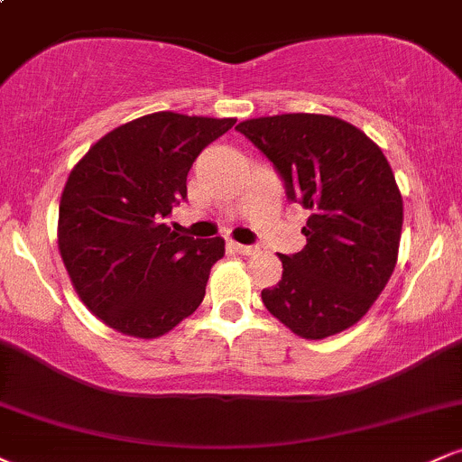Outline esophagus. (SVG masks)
Returning <instances> with one entry per match:
<instances>
[{
	"label": "esophagus",
	"instance_id": "obj_1",
	"mask_svg": "<svg viewBox=\"0 0 462 462\" xmlns=\"http://www.w3.org/2000/svg\"><path fill=\"white\" fill-rule=\"evenodd\" d=\"M232 249L238 254H243V256H254V254L258 252L256 245H241V243H232Z\"/></svg>",
	"mask_w": 462,
	"mask_h": 462
}]
</instances>
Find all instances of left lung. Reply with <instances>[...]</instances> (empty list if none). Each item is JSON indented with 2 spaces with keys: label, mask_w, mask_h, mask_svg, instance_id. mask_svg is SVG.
Listing matches in <instances>:
<instances>
[{
  "label": "left lung",
  "mask_w": 462,
  "mask_h": 462,
  "mask_svg": "<svg viewBox=\"0 0 462 462\" xmlns=\"http://www.w3.org/2000/svg\"><path fill=\"white\" fill-rule=\"evenodd\" d=\"M282 178L286 198L310 210L306 245L280 254L282 280L263 304L304 338L354 326L389 282L400 249V189L383 150L347 121L291 113L236 125Z\"/></svg>",
  "instance_id": "8db88e82"
}]
</instances>
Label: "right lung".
Returning a JSON list of instances; mask_svg holds the SVG:
<instances>
[{"label": "right lung", "instance_id": "right-lung-1", "mask_svg": "<svg viewBox=\"0 0 462 462\" xmlns=\"http://www.w3.org/2000/svg\"><path fill=\"white\" fill-rule=\"evenodd\" d=\"M236 119L153 113L99 139L69 173L58 249L73 289L116 332L156 338L198 310L224 238L171 232L187 176Z\"/></svg>", "mask_w": 462, "mask_h": 462}]
</instances>
